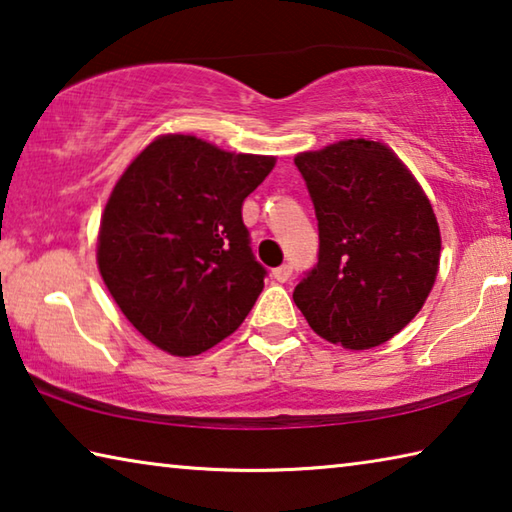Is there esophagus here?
Segmentation results:
<instances>
[{
  "label": "esophagus",
  "mask_w": 512,
  "mask_h": 512,
  "mask_svg": "<svg viewBox=\"0 0 512 512\" xmlns=\"http://www.w3.org/2000/svg\"><path fill=\"white\" fill-rule=\"evenodd\" d=\"M291 264H282V266H277L275 268V271H273V277H275V280L277 282H287L289 280V277H291Z\"/></svg>",
  "instance_id": "1"
}]
</instances>
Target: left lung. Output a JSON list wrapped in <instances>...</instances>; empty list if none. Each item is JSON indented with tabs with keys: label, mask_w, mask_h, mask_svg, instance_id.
Here are the masks:
<instances>
[{
	"label": "left lung",
	"mask_w": 512,
	"mask_h": 512,
	"mask_svg": "<svg viewBox=\"0 0 512 512\" xmlns=\"http://www.w3.org/2000/svg\"><path fill=\"white\" fill-rule=\"evenodd\" d=\"M318 219V264L293 300L318 336L345 350L391 341L427 302L440 228L411 169L384 142L341 140L298 153Z\"/></svg>",
	"instance_id": "left-lung-1"
}]
</instances>
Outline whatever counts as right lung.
<instances>
[{"instance_id":"1","label":"right lung","mask_w":512,"mask_h":512,"mask_svg":"<svg viewBox=\"0 0 512 512\" xmlns=\"http://www.w3.org/2000/svg\"><path fill=\"white\" fill-rule=\"evenodd\" d=\"M273 167L275 155L167 133L119 176L101 214L97 266L155 348L194 357L246 320L266 271L250 253L241 205Z\"/></svg>"}]
</instances>
